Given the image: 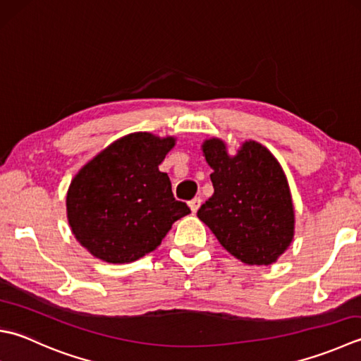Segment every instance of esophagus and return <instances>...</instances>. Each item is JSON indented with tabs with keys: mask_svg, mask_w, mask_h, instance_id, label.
<instances>
[{
	"mask_svg": "<svg viewBox=\"0 0 361 361\" xmlns=\"http://www.w3.org/2000/svg\"><path fill=\"white\" fill-rule=\"evenodd\" d=\"M200 204H202V199H200V197H195V199L189 202V208H190V211H192V213H195V211L200 208Z\"/></svg>",
	"mask_w": 361,
	"mask_h": 361,
	"instance_id": "34e87169",
	"label": "esophagus"
}]
</instances>
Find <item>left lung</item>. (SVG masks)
<instances>
[{
	"instance_id": "left-lung-1",
	"label": "left lung",
	"mask_w": 361,
	"mask_h": 361,
	"mask_svg": "<svg viewBox=\"0 0 361 361\" xmlns=\"http://www.w3.org/2000/svg\"><path fill=\"white\" fill-rule=\"evenodd\" d=\"M214 194L197 211L217 241L250 266L275 263L293 243L294 204L277 158L255 140L228 154L222 139L202 144Z\"/></svg>"
}]
</instances>
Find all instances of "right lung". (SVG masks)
Instances as JSON below:
<instances>
[{"mask_svg": "<svg viewBox=\"0 0 361 361\" xmlns=\"http://www.w3.org/2000/svg\"><path fill=\"white\" fill-rule=\"evenodd\" d=\"M175 142L173 136L126 134L73 176L66 200L68 225L95 258L133 263L157 249L172 224L190 213L159 171Z\"/></svg>", "mask_w": 361, "mask_h": 361, "instance_id": "1", "label": "right lung"}]
</instances>
